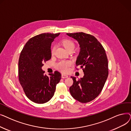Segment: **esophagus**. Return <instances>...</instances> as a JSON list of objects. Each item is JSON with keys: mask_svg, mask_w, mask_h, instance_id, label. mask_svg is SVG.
I'll return each mask as SVG.
<instances>
[{"mask_svg": "<svg viewBox=\"0 0 131 131\" xmlns=\"http://www.w3.org/2000/svg\"><path fill=\"white\" fill-rule=\"evenodd\" d=\"M68 75H65V74H61V78H62L64 79V78H68Z\"/></svg>", "mask_w": 131, "mask_h": 131, "instance_id": "obj_1", "label": "esophagus"}]
</instances>
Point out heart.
<instances>
[{
  "label": "heart",
  "instance_id": "1",
  "mask_svg": "<svg viewBox=\"0 0 131 131\" xmlns=\"http://www.w3.org/2000/svg\"><path fill=\"white\" fill-rule=\"evenodd\" d=\"M62 44L66 48L67 51L73 50L75 48V43L73 41L70 39H64L62 41ZM56 48L54 46L52 47L51 50V54H53L55 51ZM72 65L71 61L68 60H61L57 63L56 68L61 72L66 73L70 71V67Z\"/></svg>",
  "mask_w": 131,
  "mask_h": 131
}]
</instances>
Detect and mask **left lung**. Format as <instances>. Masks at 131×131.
I'll return each mask as SVG.
<instances>
[{"mask_svg": "<svg viewBox=\"0 0 131 131\" xmlns=\"http://www.w3.org/2000/svg\"><path fill=\"white\" fill-rule=\"evenodd\" d=\"M66 34L77 40L80 45V52L76 65L82 68L84 74L78 80L71 77L73 83L70 91L72 97L79 102H89L99 95L108 78L106 51L99 41L91 34L83 32Z\"/></svg>", "mask_w": 131, "mask_h": 131, "instance_id": "1", "label": "left lung"}]
</instances>
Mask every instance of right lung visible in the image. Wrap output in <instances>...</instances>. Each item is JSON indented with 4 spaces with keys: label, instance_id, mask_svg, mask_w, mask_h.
Instances as JSON below:
<instances>
[{
    "label": "right lung",
    "instance_id": "add662e5",
    "mask_svg": "<svg viewBox=\"0 0 131 131\" xmlns=\"http://www.w3.org/2000/svg\"><path fill=\"white\" fill-rule=\"evenodd\" d=\"M58 33H44L30 39L24 46L18 60V79L23 91L32 101L44 104L53 96L61 74L55 71L48 77L41 69L51 59V45Z\"/></svg>",
    "mask_w": 131,
    "mask_h": 131
}]
</instances>
